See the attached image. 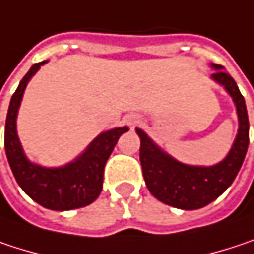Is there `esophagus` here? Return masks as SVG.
<instances>
[{
	"label": "esophagus",
	"instance_id": "esophagus-1",
	"mask_svg": "<svg viewBox=\"0 0 254 254\" xmlns=\"http://www.w3.org/2000/svg\"><path fill=\"white\" fill-rule=\"evenodd\" d=\"M139 121H141V118H139L138 115H129V116L127 118V125H130V127L138 125V124H139Z\"/></svg>",
	"mask_w": 254,
	"mask_h": 254
}]
</instances>
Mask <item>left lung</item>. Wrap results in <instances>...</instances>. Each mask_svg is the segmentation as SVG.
<instances>
[{
	"label": "left lung",
	"mask_w": 254,
	"mask_h": 254,
	"mask_svg": "<svg viewBox=\"0 0 254 254\" xmlns=\"http://www.w3.org/2000/svg\"><path fill=\"white\" fill-rule=\"evenodd\" d=\"M215 81L233 99L239 118V130L228 154L214 166H192L182 163L161 150L139 127V160L145 185L151 195L173 208L192 211L206 206L221 196L234 182L249 147V116L246 102L236 81L224 66L211 64Z\"/></svg>",
	"instance_id": "1"
}]
</instances>
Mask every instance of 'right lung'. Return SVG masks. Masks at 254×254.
<instances>
[{
	"mask_svg": "<svg viewBox=\"0 0 254 254\" xmlns=\"http://www.w3.org/2000/svg\"><path fill=\"white\" fill-rule=\"evenodd\" d=\"M48 61L35 64L12 94L5 121V154L20 188L39 205L52 211H69L93 203L103 189V173L119 136L127 127L99 133L80 155L59 167H45L30 161L17 133V116L24 90L32 77Z\"/></svg>",
	"mask_w": 254,
	"mask_h": 254,
	"instance_id": "add662e5",
	"label": "right lung"
}]
</instances>
